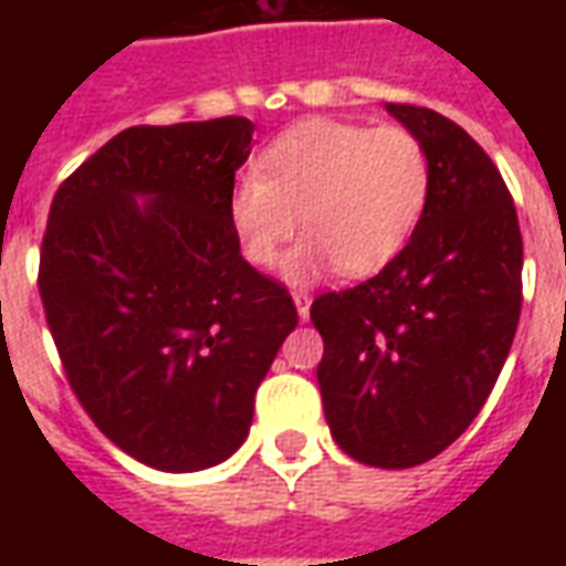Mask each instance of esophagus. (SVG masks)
Instances as JSON below:
<instances>
[{"instance_id":"obj_1","label":"esophagus","mask_w":566,"mask_h":566,"mask_svg":"<svg viewBox=\"0 0 566 566\" xmlns=\"http://www.w3.org/2000/svg\"><path fill=\"white\" fill-rule=\"evenodd\" d=\"M294 306L300 321H308V308H312V294L308 291H296L294 294Z\"/></svg>"}]
</instances>
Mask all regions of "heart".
I'll return each instance as SVG.
<instances>
[{"label":"heart","instance_id":"1","mask_svg":"<svg viewBox=\"0 0 566 566\" xmlns=\"http://www.w3.org/2000/svg\"><path fill=\"white\" fill-rule=\"evenodd\" d=\"M430 199V157L416 133L308 117L279 133L230 190L227 218L248 263L270 270L300 227L308 233L284 260L306 284L339 270L376 275L400 258Z\"/></svg>","mask_w":566,"mask_h":566}]
</instances>
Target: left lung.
I'll list each match as a JSON object with an SVG mask.
<instances>
[{
  "mask_svg": "<svg viewBox=\"0 0 566 566\" xmlns=\"http://www.w3.org/2000/svg\"><path fill=\"white\" fill-rule=\"evenodd\" d=\"M430 157L416 235L369 282L321 294L318 388L336 446L406 470L473 424L522 315V230L497 166L454 120L388 103Z\"/></svg>",
  "mask_w": 566,
  "mask_h": 566,
  "instance_id": "1",
  "label": "left lung"
}]
</instances>
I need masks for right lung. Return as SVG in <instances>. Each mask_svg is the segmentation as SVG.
Instances as JSON below:
<instances>
[{
	"instance_id": "add662e5",
	"label": "right lung",
	"mask_w": 566,
	"mask_h": 566,
	"mask_svg": "<svg viewBox=\"0 0 566 566\" xmlns=\"http://www.w3.org/2000/svg\"><path fill=\"white\" fill-rule=\"evenodd\" d=\"M248 117L129 127L56 190L39 291L69 385L145 467L193 473L251 430L254 394L296 327L282 284L230 230Z\"/></svg>"
}]
</instances>
